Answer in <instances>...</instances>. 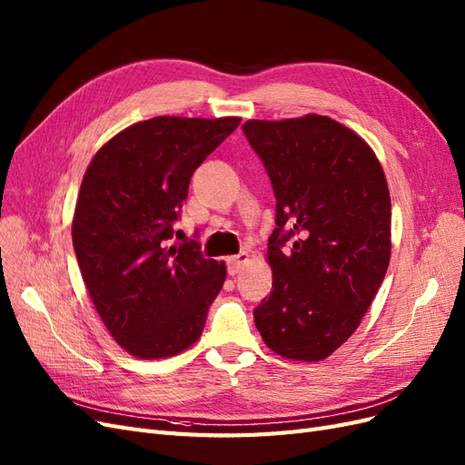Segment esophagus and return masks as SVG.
<instances>
[{
  "instance_id": "obj_1",
  "label": "esophagus",
  "mask_w": 465,
  "mask_h": 465,
  "mask_svg": "<svg viewBox=\"0 0 465 465\" xmlns=\"http://www.w3.org/2000/svg\"><path fill=\"white\" fill-rule=\"evenodd\" d=\"M248 262V252H241V254H236L232 258L227 260V272L229 275H236L244 270V265Z\"/></svg>"
}]
</instances>
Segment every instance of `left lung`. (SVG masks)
<instances>
[{"mask_svg": "<svg viewBox=\"0 0 465 465\" xmlns=\"http://www.w3.org/2000/svg\"><path fill=\"white\" fill-rule=\"evenodd\" d=\"M242 132L275 193L270 297L254 308L265 345L322 361L359 328L390 263L391 203L372 149L328 116L248 120Z\"/></svg>", "mask_w": 465, "mask_h": 465, "instance_id": "obj_1", "label": "left lung"}]
</instances>
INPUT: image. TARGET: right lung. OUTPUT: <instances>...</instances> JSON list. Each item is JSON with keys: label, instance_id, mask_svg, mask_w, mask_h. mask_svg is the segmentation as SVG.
Here are the masks:
<instances>
[{"label": "right lung", "instance_id": "obj_1", "mask_svg": "<svg viewBox=\"0 0 465 465\" xmlns=\"http://www.w3.org/2000/svg\"><path fill=\"white\" fill-rule=\"evenodd\" d=\"M241 118L157 116L94 154L79 190L74 248L98 316L128 353L163 359L200 340L227 270L195 238L174 242L192 174Z\"/></svg>", "mask_w": 465, "mask_h": 465}]
</instances>
